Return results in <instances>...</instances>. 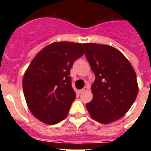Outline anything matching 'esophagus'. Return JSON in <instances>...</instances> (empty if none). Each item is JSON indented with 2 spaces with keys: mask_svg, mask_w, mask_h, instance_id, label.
Listing matches in <instances>:
<instances>
[{
  "mask_svg": "<svg viewBox=\"0 0 151 151\" xmlns=\"http://www.w3.org/2000/svg\"><path fill=\"white\" fill-rule=\"evenodd\" d=\"M88 90V86H85V87H84L82 90L79 91V93L80 94H82V93H84V92H85Z\"/></svg>",
  "mask_w": 151,
  "mask_h": 151,
  "instance_id": "esophagus-1",
  "label": "esophagus"
}]
</instances>
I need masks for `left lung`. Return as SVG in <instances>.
<instances>
[{"label": "left lung", "instance_id": "1", "mask_svg": "<svg viewBox=\"0 0 151 151\" xmlns=\"http://www.w3.org/2000/svg\"><path fill=\"white\" fill-rule=\"evenodd\" d=\"M95 81L91 85L93 99L86 107L94 120L114 122L129 111L138 93L135 72L119 50L109 45L83 44Z\"/></svg>", "mask_w": 151, "mask_h": 151}]
</instances>
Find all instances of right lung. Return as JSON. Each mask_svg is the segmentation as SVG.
Returning <instances> with one entry per match:
<instances>
[{
  "instance_id": "obj_1",
  "label": "right lung",
  "mask_w": 151,
  "mask_h": 151,
  "mask_svg": "<svg viewBox=\"0 0 151 151\" xmlns=\"http://www.w3.org/2000/svg\"><path fill=\"white\" fill-rule=\"evenodd\" d=\"M84 53L81 43L54 42L31 62L24 74L22 88L28 107L38 120L54 125L68 115L76 99L70 69Z\"/></svg>"
}]
</instances>
